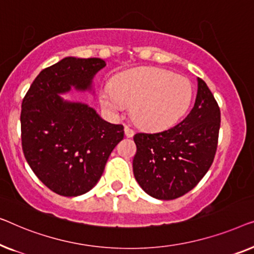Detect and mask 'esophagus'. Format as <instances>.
<instances>
[{"instance_id": "esophagus-1", "label": "esophagus", "mask_w": 254, "mask_h": 254, "mask_svg": "<svg viewBox=\"0 0 254 254\" xmlns=\"http://www.w3.org/2000/svg\"><path fill=\"white\" fill-rule=\"evenodd\" d=\"M124 133H126L127 138H131V137H133V135H134V131L132 130L130 127L126 126V127H124Z\"/></svg>"}]
</instances>
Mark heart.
Masks as SVG:
<instances>
[{
	"instance_id": "1",
	"label": "heart",
	"mask_w": 254,
	"mask_h": 254,
	"mask_svg": "<svg viewBox=\"0 0 254 254\" xmlns=\"http://www.w3.org/2000/svg\"><path fill=\"white\" fill-rule=\"evenodd\" d=\"M192 99L189 79L160 69L142 66L119 74L113 86L100 93L103 108L113 114L132 106L134 122L148 130H162L174 126L187 112Z\"/></svg>"
}]
</instances>
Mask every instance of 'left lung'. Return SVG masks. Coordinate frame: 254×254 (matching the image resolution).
<instances>
[{"label":"left lung","mask_w":254,"mask_h":254,"mask_svg":"<svg viewBox=\"0 0 254 254\" xmlns=\"http://www.w3.org/2000/svg\"><path fill=\"white\" fill-rule=\"evenodd\" d=\"M221 123L213 93L198 78L193 108L177 126L161 132H139L133 174L153 198L171 200L191 191L212 166Z\"/></svg>","instance_id":"left-lung-1"}]
</instances>
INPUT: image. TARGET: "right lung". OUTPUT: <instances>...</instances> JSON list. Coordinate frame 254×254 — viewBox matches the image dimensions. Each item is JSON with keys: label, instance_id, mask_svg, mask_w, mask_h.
I'll return each mask as SVG.
<instances>
[{"label": "right lung", "instance_id": "right-lung-1", "mask_svg": "<svg viewBox=\"0 0 254 254\" xmlns=\"http://www.w3.org/2000/svg\"><path fill=\"white\" fill-rule=\"evenodd\" d=\"M101 59L65 57L38 74L21 103V147L37 177L53 192L77 197L95 187L124 127L103 121L91 107L59 95L91 90Z\"/></svg>", "mask_w": 254, "mask_h": 254}]
</instances>
